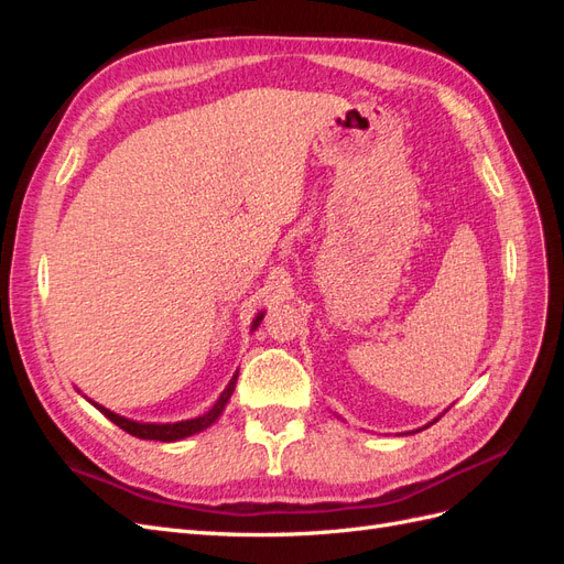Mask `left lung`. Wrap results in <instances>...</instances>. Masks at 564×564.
<instances>
[{
  "label": "left lung",
  "instance_id": "8db88e82",
  "mask_svg": "<svg viewBox=\"0 0 564 564\" xmlns=\"http://www.w3.org/2000/svg\"><path fill=\"white\" fill-rule=\"evenodd\" d=\"M429 425H431V423H429ZM429 425H425V429H429Z\"/></svg>",
  "mask_w": 564,
  "mask_h": 564
}]
</instances>
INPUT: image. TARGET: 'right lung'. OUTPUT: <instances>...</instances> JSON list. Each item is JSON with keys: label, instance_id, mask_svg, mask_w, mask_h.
Masks as SVG:
<instances>
[{"label": "right lung", "instance_id": "right-lung-1", "mask_svg": "<svg viewBox=\"0 0 564 564\" xmlns=\"http://www.w3.org/2000/svg\"><path fill=\"white\" fill-rule=\"evenodd\" d=\"M263 319V313H259V317L253 319V324H251V332L259 327V322ZM235 383H237V371H235V377L230 379V383L226 386V390L220 392V398L216 400V404L209 409L207 414H202V416H197V419H187V421H176V423H141V421H131V419H124V416H119V414H115V412H110V409H106V406H100V404H96L94 400H89L100 414H106L115 425H119V429L122 431H127L129 435H133V437H141V440H160V442H176V440H183V437H191V435H195V433H199V431H204V429H209V425L220 416V412H224L226 409V404H228V400H230V395H232V390H235Z\"/></svg>", "mask_w": 564, "mask_h": 564}]
</instances>
